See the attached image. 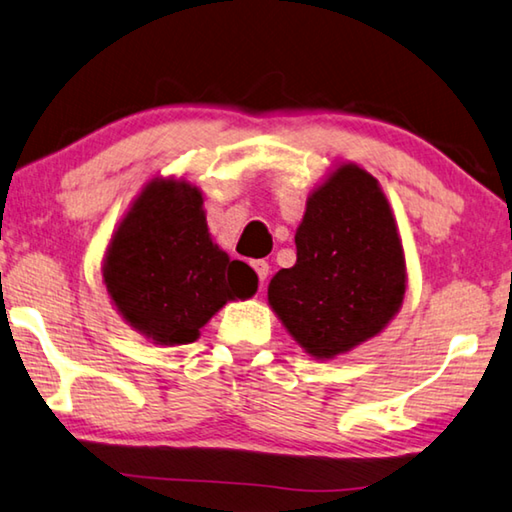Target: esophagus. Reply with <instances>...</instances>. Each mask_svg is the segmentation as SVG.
<instances>
[{
    "mask_svg": "<svg viewBox=\"0 0 512 512\" xmlns=\"http://www.w3.org/2000/svg\"><path fill=\"white\" fill-rule=\"evenodd\" d=\"M253 269H255V273H257L259 282H264L266 278H269V262H264V259H255Z\"/></svg>",
    "mask_w": 512,
    "mask_h": 512,
    "instance_id": "esophagus-1",
    "label": "esophagus"
}]
</instances>
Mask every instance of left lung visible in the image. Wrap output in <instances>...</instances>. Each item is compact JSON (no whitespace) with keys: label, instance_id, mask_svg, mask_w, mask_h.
I'll list each match as a JSON object with an SVG mask.
<instances>
[{"label":"left lung","instance_id":"1","mask_svg":"<svg viewBox=\"0 0 512 512\" xmlns=\"http://www.w3.org/2000/svg\"><path fill=\"white\" fill-rule=\"evenodd\" d=\"M405 287L399 227L378 180L337 166L307 198L296 264L273 275L269 305L305 353L332 360L383 332Z\"/></svg>","mask_w":512,"mask_h":512}]
</instances>
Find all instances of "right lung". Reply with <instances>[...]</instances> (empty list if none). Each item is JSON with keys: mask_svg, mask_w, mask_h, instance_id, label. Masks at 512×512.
<instances>
[{"mask_svg": "<svg viewBox=\"0 0 512 512\" xmlns=\"http://www.w3.org/2000/svg\"><path fill=\"white\" fill-rule=\"evenodd\" d=\"M102 278L118 314L159 346L191 344L227 300L250 298L257 275L212 241L198 186L154 177L109 241Z\"/></svg>", "mask_w": 512, "mask_h": 512, "instance_id": "obj_1", "label": "right lung"}]
</instances>
